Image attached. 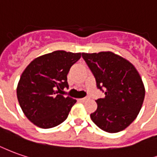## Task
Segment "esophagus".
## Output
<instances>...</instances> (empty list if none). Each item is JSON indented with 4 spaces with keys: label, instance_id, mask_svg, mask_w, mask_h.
I'll return each mask as SVG.
<instances>
[{
    "label": "esophagus",
    "instance_id": "esophagus-1",
    "mask_svg": "<svg viewBox=\"0 0 157 157\" xmlns=\"http://www.w3.org/2000/svg\"><path fill=\"white\" fill-rule=\"evenodd\" d=\"M90 98L89 97H85V98H82V99H81V101H82V102H85V101H88Z\"/></svg>",
    "mask_w": 157,
    "mask_h": 157
}]
</instances>
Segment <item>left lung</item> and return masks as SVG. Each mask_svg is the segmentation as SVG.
<instances>
[{
    "label": "left lung",
    "mask_w": 157,
    "mask_h": 157,
    "mask_svg": "<svg viewBox=\"0 0 157 157\" xmlns=\"http://www.w3.org/2000/svg\"><path fill=\"white\" fill-rule=\"evenodd\" d=\"M82 56L92 71L97 87L105 93L104 98L96 101L98 107L90 118L106 132L123 131L141 110L145 95L141 76L129 61L113 52L82 53Z\"/></svg>",
    "instance_id": "8db88e82"
}]
</instances>
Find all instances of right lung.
Masks as SVG:
<instances>
[{
  "instance_id": "1",
  "label": "right lung",
  "mask_w": 157,
  "mask_h": 157,
  "mask_svg": "<svg viewBox=\"0 0 157 157\" xmlns=\"http://www.w3.org/2000/svg\"><path fill=\"white\" fill-rule=\"evenodd\" d=\"M81 55L56 51L35 58L23 71L17 98L24 114L35 125L48 129L67 119L76 100L60 94L69 87L67 75Z\"/></svg>"
}]
</instances>
